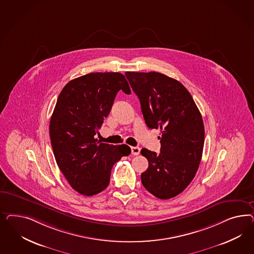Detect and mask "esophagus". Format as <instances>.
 <instances>
[{
	"label": "esophagus",
	"mask_w": 254,
	"mask_h": 254,
	"mask_svg": "<svg viewBox=\"0 0 254 254\" xmlns=\"http://www.w3.org/2000/svg\"><path fill=\"white\" fill-rule=\"evenodd\" d=\"M139 152H140L139 147H131V154L133 155H138Z\"/></svg>",
	"instance_id": "obj_1"
}]
</instances>
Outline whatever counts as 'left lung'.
<instances>
[{"instance_id": "left-lung-1", "label": "left lung", "mask_w": 254, "mask_h": 254, "mask_svg": "<svg viewBox=\"0 0 254 254\" xmlns=\"http://www.w3.org/2000/svg\"><path fill=\"white\" fill-rule=\"evenodd\" d=\"M140 101L147 127L160 129V154L141 149L149 163L141 175L148 192L169 199L190 185L199 167L205 129L191 94L179 81L160 72L126 71Z\"/></svg>"}]
</instances>
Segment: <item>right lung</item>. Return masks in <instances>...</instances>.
<instances>
[{"label": "right lung", "instance_id": "right-lung-1", "mask_svg": "<svg viewBox=\"0 0 254 254\" xmlns=\"http://www.w3.org/2000/svg\"><path fill=\"white\" fill-rule=\"evenodd\" d=\"M119 90L131 93L120 72L78 77L63 87L51 116L49 134L57 164L69 185L84 195L102 192L113 166L130 154L127 144L100 143L95 138Z\"/></svg>", "mask_w": 254, "mask_h": 254}]
</instances>
